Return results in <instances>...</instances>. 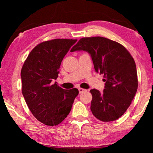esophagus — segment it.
<instances>
[{
	"label": "esophagus",
	"mask_w": 153,
	"mask_h": 153,
	"mask_svg": "<svg viewBox=\"0 0 153 153\" xmlns=\"http://www.w3.org/2000/svg\"><path fill=\"white\" fill-rule=\"evenodd\" d=\"M79 93H83V92L86 91V90L83 89V88H79Z\"/></svg>",
	"instance_id": "obj_1"
}]
</instances>
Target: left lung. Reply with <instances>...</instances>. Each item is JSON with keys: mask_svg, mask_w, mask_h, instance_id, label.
<instances>
[{"mask_svg": "<svg viewBox=\"0 0 153 153\" xmlns=\"http://www.w3.org/2000/svg\"><path fill=\"white\" fill-rule=\"evenodd\" d=\"M75 51L88 52L95 72L104 75L103 92L90 91L94 116L103 122L118 119L130 106L137 91V68L132 56L122 45L102 37L80 39L70 51Z\"/></svg>", "mask_w": 153, "mask_h": 153, "instance_id": "obj_1", "label": "left lung"}]
</instances>
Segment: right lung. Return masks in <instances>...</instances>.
Masks as SVG:
<instances>
[{"label":"right lung","mask_w":153,"mask_h":153,"mask_svg":"<svg viewBox=\"0 0 153 153\" xmlns=\"http://www.w3.org/2000/svg\"><path fill=\"white\" fill-rule=\"evenodd\" d=\"M77 39H55L37 45L23 65L22 94L37 120L49 126L60 124L70 114L76 88L65 90L53 80L58 76L61 62Z\"/></svg>","instance_id":"add662e5"}]
</instances>
